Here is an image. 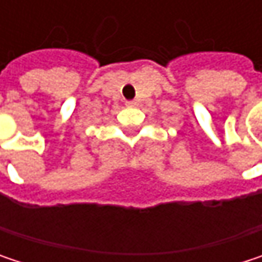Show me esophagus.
Returning a JSON list of instances; mask_svg holds the SVG:
<instances>
[{
    "instance_id": "obj_1",
    "label": "esophagus",
    "mask_w": 262,
    "mask_h": 262,
    "mask_svg": "<svg viewBox=\"0 0 262 262\" xmlns=\"http://www.w3.org/2000/svg\"><path fill=\"white\" fill-rule=\"evenodd\" d=\"M126 106H127V107H133V106H136V101H135V100L126 101Z\"/></svg>"
}]
</instances>
